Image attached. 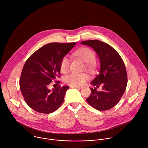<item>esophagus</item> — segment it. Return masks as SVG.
<instances>
[{
  "instance_id": "esophagus-1",
  "label": "esophagus",
  "mask_w": 148,
  "mask_h": 148,
  "mask_svg": "<svg viewBox=\"0 0 148 148\" xmlns=\"http://www.w3.org/2000/svg\"><path fill=\"white\" fill-rule=\"evenodd\" d=\"M71 87H72V88H77V89H82V88H83L82 86H72V85H71L70 86Z\"/></svg>"
}]
</instances>
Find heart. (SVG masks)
<instances>
[{
  "mask_svg": "<svg viewBox=\"0 0 148 148\" xmlns=\"http://www.w3.org/2000/svg\"><path fill=\"white\" fill-rule=\"evenodd\" d=\"M73 55L84 61L87 68H92L96 60L95 53L89 48L83 47L74 52ZM71 61L68 56H64L61 61L60 69L62 72L66 73L69 72ZM89 79V76L85 73H72L65 77V82L72 86H82Z\"/></svg>",
  "mask_w": 148,
  "mask_h": 148,
  "instance_id": "heart-1",
  "label": "heart"
}]
</instances>
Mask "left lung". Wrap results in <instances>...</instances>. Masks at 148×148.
<instances>
[{
  "label": "left lung",
  "instance_id": "left-lung-1",
  "mask_svg": "<svg viewBox=\"0 0 148 148\" xmlns=\"http://www.w3.org/2000/svg\"><path fill=\"white\" fill-rule=\"evenodd\" d=\"M81 44L93 48L97 53L100 69L91 84L96 87L103 86L101 91L90 88L91 94L86 101L97 110H110L120 101L126 89L128 79L124 61L115 49L101 41L88 40Z\"/></svg>",
  "mask_w": 148,
  "mask_h": 148
}]
</instances>
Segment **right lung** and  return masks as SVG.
<instances>
[{"label": "right lung", "instance_id": "1", "mask_svg": "<svg viewBox=\"0 0 148 148\" xmlns=\"http://www.w3.org/2000/svg\"><path fill=\"white\" fill-rule=\"evenodd\" d=\"M76 42H52L44 45L29 56L25 62L20 79V88L25 103L34 110L49 114L62 104L68 86L60 85L52 90V80L61 75L62 59ZM56 83H60L56 81Z\"/></svg>", "mask_w": 148, "mask_h": 148}]
</instances>
